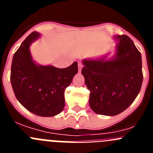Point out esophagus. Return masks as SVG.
<instances>
[{"instance_id":"1","label":"esophagus","mask_w":153,"mask_h":153,"mask_svg":"<svg viewBox=\"0 0 153 153\" xmlns=\"http://www.w3.org/2000/svg\"><path fill=\"white\" fill-rule=\"evenodd\" d=\"M82 68H83V64L79 62V63H78V70H79V71L80 72L81 70H82Z\"/></svg>"}]
</instances>
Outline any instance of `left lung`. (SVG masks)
I'll list each match as a JSON object with an SVG mask.
<instances>
[{"mask_svg":"<svg viewBox=\"0 0 153 153\" xmlns=\"http://www.w3.org/2000/svg\"><path fill=\"white\" fill-rule=\"evenodd\" d=\"M119 41L110 60H83L82 74L90 91V108L104 116H116L130 106L143 83L141 53L127 35L115 36Z\"/></svg>","mask_w":153,"mask_h":153,"instance_id":"obj_1","label":"left lung"}]
</instances>
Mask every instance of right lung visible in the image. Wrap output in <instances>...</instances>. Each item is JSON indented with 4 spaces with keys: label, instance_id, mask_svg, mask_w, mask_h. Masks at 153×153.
Listing matches in <instances>:
<instances>
[{
    "label": "right lung",
    "instance_id": "add662e5",
    "mask_svg": "<svg viewBox=\"0 0 153 153\" xmlns=\"http://www.w3.org/2000/svg\"><path fill=\"white\" fill-rule=\"evenodd\" d=\"M40 33L32 32L24 40L12 60L10 83L19 102L40 117H53L65 106L64 91L78 72L77 62L67 68L41 66L32 59L30 46Z\"/></svg>",
    "mask_w": 153,
    "mask_h": 153
}]
</instances>
